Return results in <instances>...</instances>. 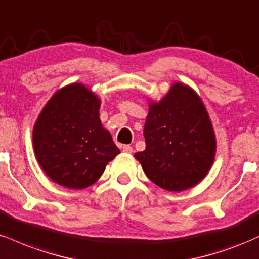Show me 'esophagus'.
Listing matches in <instances>:
<instances>
[{
	"label": "esophagus",
	"instance_id": "1",
	"mask_svg": "<svg viewBox=\"0 0 259 259\" xmlns=\"http://www.w3.org/2000/svg\"><path fill=\"white\" fill-rule=\"evenodd\" d=\"M122 151H123V153H126V154H132L133 148L131 147V145H123Z\"/></svg>",
	"mask_w": 259,
	"mask_h": 259
}]
</instances>
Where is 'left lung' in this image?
Here are the masks:
<instances>
[{"label":"left lung","instance_id":"left-lung-1","mask_svg":"<svg viewBox=\"0 0 259 259\" xmlns=\"http://www.w3.org/2000/svg\"><path fill=\"white\" fill-rule=\"evenodd\" d=\"M143 135L147 147L135 157L162 189H190L213 165V126L199 94L187 84L175 82L160 102L149 103Z\"/></svg>","mask_w":259,"mask_h":259}]
</instances>
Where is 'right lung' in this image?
Returning a JSON list of instances; mask_svg holds the SVG:
<instances>
[{
  "label": "right lung",
  "instance_id": "1",
  "mask_svg": "<svg viewBox=\"0 0 259 259\" xmlns=\"http://www.w3.org/2000/svg\"><path fill=\"white\" fill-rule=\"evenodd\" d=\"M100 99L82 83L52 96L32 131L38 165L59 185L84 189L96 183L106 165L120 154L99 118Z\"/></svg>",
  "mask_w": 259,
  "mask_h": 259
}]
</instances>
